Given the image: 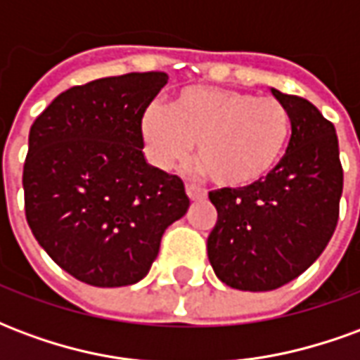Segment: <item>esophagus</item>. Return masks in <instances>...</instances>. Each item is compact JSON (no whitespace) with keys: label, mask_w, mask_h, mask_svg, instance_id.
Returning a JSON list of instances; mask_svg holds the SVG:
<instances>
[{"label":"esophagus","mask_w":360,"mask_h":360,"mask_svg":"<svg viewBox=\"0 0 360 360\" xmlns=\"http://www.w3.org/2000/svg\"><path fill=\"white\" fill-rule=\"evenodd\" d=\"M187 195L191 200H200L206 196V191L200 187H196V185H187Z\"/></svg>","instance_id":"1"}]
</instances>
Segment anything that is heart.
<instances>
[{"mask_svg":"<svg viewBox=\"0 0 360 360\" xmlns=\"http://www.w3.org/2000/svg\"><path fill=\"white\" fill-rule=\"evenodd\" d=\"M285 103L218 86H187L165 110L148 105L141 136L160 169H175L195 148L200 169L219 187L249 188L276 172L291 142Z\"/></svg>","mask_w":360,"mask_h":360,"instance_id":"b5f03b06","label":"heart"}]
</instances>
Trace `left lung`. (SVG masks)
I'll use <instances>...</instances> for the list:
<instances>
[{
  "mask_svg": "<svg viewBox=\"0 0 360 360\" xmlns=\"http://www.w3.org/2000/svg\"><path fill=\"white\" fill-rule=\"evenodd\" d=\"M291 113V142L270 177L249 188H218L208 260L226 285L271 291L299 278L332 239L343 191L335 127L299 96L271 89Z\"/></svg>",
  "mask_w": 360,
  "mask_h": 360,
  "instance_id": "1",
  "label": "left lung"
}]
</instances>
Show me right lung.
Listing matches in <instances>:
<instances>
[{"label":"right lung","instance_id":"right-lung-1","mask_svg":"<svg viewBox=\"0 0 360 360\" xmlns=\"http://www.w3.org/2000/svg\"><path fill=\"white\" fill-rule=\"evenodd\" d=\"M165 82L150 71L73 86L30 127L28 226L59 268L89 285L141 281L164 231L188 208L183 181L142 154L141 117Z\"/></svg>","mask_w":360,"mask_h":360}]
</instances>
